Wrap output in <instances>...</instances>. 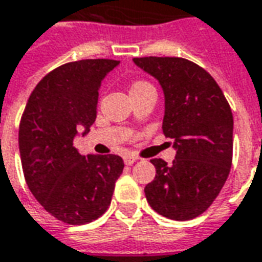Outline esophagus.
Here are the masks:
<instances>
[{
    "label": "esophagus",
    "instance_id": "34e87169",
    "mask_svg": "<svg viewBox=\"0 0 262 262\" xmlns=\"http://www.w3.org/2000/svg\"><path fill=\"white\" fill-rule=\"evenodd\" d=\"M123 160H125L126 166H132L133 163L139 160V157L133 156V155H125V156H123Z\"/></svg>",
    "mask_w": 262,
    "mask_h": 262
}]
</instances>
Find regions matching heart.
<instances>
[{"label": "heart", "mask_w": 262, "mask_h": 262, "mask_svg": "<svg viewBox=\"0 0 262 262\" xmlns=\"http://www.w3.org/2000/svg\"><path fill=\"white\" fill-rule=\"evenodd\" d=\"M144 85H149V83H146V82H136V83H135V85H133V86H132V89H133V88L144 86Z\"/></svg>", "instance_id": "b5f03b06"}]
</instances>
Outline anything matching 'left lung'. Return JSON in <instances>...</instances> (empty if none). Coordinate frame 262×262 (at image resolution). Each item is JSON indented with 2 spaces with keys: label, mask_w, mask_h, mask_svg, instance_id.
<instances>
[{
  "label": "left lung",
  "mask_w": 262,
  "mask_h": 262,
  "mask_svg": "<svg viewBox=\"0 0 262 262\" xmlns=\"http://www.w3.org/2000/svg\"><path fill=\"white\" fill-rule=\"evenodd\" d=\"M164 93L163 133L174 140L171 164L153 159L156 177L144 187L150 207L170 220L207 210L230 174L233 113L213 76L184 58H133Z\"/></svg>",
  "instance_id": "1"
}]
</instances>
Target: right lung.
<instances>
[{
	"label": "right lung",
	"mask_w": 262,
	"mask_h": 262,
	"mask_svg": "<svg viewBox=\"0 0 262 262\" xmlns=\"http://www.w3.org/2000/svg\"><path fill=\"white\" fill-rule=\"evenodd\" d=\"M119 61L82 59L43 76L29 96L18 143L25 182L55 219L72 226L99 219L111 206L125 163L116 155L82 156L74 139L96 119L102 80Z\"/></svg>",
	"instance_id": "1"
}]
</instances>
